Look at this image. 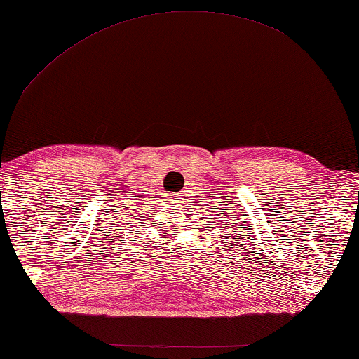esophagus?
<instances>
[{"instance_id": "34e87169", "label": "esophagus", "mask_w": 359, "mask_h": 359, "mask_svg": "<svg viewBox=\"0 0 359 359\" xmlns=\"http://www.w3.org/2000/svg\"><path fill=\"white\" fill-rule=\"evenodd\" d=\"M179 200H180V198H177V196H172V195H170V196L168 198V201H169V203H174V206H177V204H179Z\"/></svg>"}]
</instances>
